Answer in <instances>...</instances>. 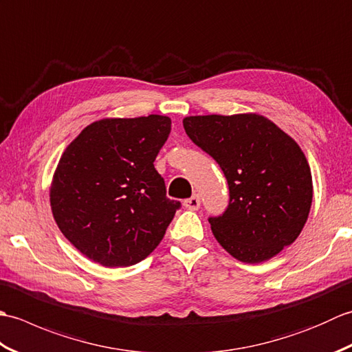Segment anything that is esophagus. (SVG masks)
<instances>
[{"label":"esophagus","mask_w":352,"mask_h":352,"mask_svg":"<svg viewBox=\"0 0 352 352\" xmlns=\"http://www.w3.org/2000/svg\"><path fill=\"white\" fill-rule=\"evenodd\" d=\"M199 197L198 195H192L190 198L184 199V207L189 208V210H198L199 207Z\"/></svg>","instance_id":"obj_1"}]
</instances>
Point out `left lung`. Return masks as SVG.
<instances>
[{
    "label": "left lung",
    "mask_w": 352,
    "mask_h": 352,
    "mask_svg": "<svg viewBox=\"0 0 352 352\" xmlns=\"http://www.w3.org/2000/svg\"><path fill=\"white\" fill-rule=\"evenodd\" d=\"M183 126L227 178L226 212L208 218L222 248L260 263L294 243L313 198L310 166L296 142L260 115L189 116Z\"/></svg>",
    "instance_id": "obj_1"
}]
</instances>
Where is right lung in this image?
I'll list each match as a JSON object with an SVG mask.
<instances>
[{
	"instance_id": "obj_1",
	"label": "right lung",
	"mask_w": 352,
	"mask_h": 352,
	"mask_svg": "<svg viewBox=\"0 0 352 352\" xmlns=\"http://www.w3.org/2000/svg\"><path fill=\"white\" fill-rule=\"evenodd\" d=\"M170 133L168 116L102 119L65 149L51 208L65 237L96 263L125 267L146 258L180 201L166 197L154 160Z\"/></svg>"
}]
</instances>
